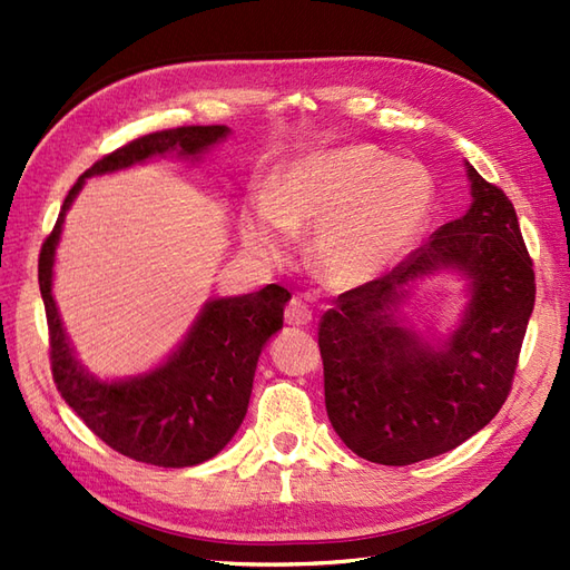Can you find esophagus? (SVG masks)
Wrapping results in <instances>:
<instances>
[{
    "instance_id": "esophagus-1",
    "label": "esophagus",
    "mask_w": 570,
    "mask_h": 570,
    "mask_svg": "<svg viewBox=\"0 0 570 570\" xmlns=\"http://www.w3.org/2000/svg\"><path fill=\"white\" fill-rule=\"evenodd\" d=\"M313 321L311 308L301 298H292L286 306V323L288 325H308Z\"/></svg>"
}]
</instances>
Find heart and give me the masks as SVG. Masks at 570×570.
<instances>
[{"label":"heart","instance_id":"obj_1","mask_svg":"<svg viewBox=\"0 0 570 570\" xmlns=\"http://www.w3.org/2000/svg\"><path fill=\"white\" fill-rule=\"evenodd\" d=\"M433 184L426 168L372 144H341L294 161L272 193L242 215V239L282 259L294 235L313 229L311 257L325 284L360 286L390 272L426 225Z\"/></svg>","mask_w":570,"mask_h":570}]
</instances>
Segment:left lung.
<instances>
[{"label": "left lung", "instance_id": "1", "mask_svg": "<svg viewBox=\"0 0 570 570\" xmlns=\"http://www.w3.org/2000/svg\"><path fill=\"white\" fill-rule=\"evenodd\" d=\"M470 208L435 229L426 245L325 311L318 345L325 411L360 458L411 465L453 451L485 429L510 394L534 269L512 200L465 161ZM435 271L466 282L456 328L423 336L401 313L410 284Z\"/></svg>", "mask_w": 570, "mask_h": 570}]
</instances>
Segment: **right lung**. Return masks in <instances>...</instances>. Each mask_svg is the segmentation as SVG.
Here are the masks:
<instances>
[{
	"instance_id": "1",
	"label": "right lung",
	"mask_w": 570,
	"mask_h": 570,
	"mask_svg": "<svg viewBox=\"0 0 570 570\" xmlns=\"http://www.w3.org/2000/svg\"><path fill=\"white\" fill-rule=\"evenodd\" d=\"M229 127H176L129 141L92 164L68 190L39 257V286L51 335V370L60 396L117 453L159 468H190L217 455L247 414L254 370L266 341L282 331L292 294L269 284L257 294L210 298L184 341L154 370L100 380L76 357L53 298L56 247L66 213L85 180L174 154L200 161Z\"/></svg>"
}]
</instances>
